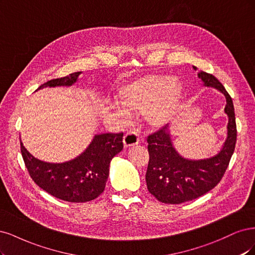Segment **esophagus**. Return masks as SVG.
Wrapping results in <instances>:
<instances>
[{"mask_svg": "<svg viewBox=\"0 0 255 255\" xmlns=\"http://www.w3.org/2000/svg\"><path fill=\"white\" fill-rule=\"evenodd\" d=\"M139 143V134L136 132V131H129L124 136V146L126 147H131L137 145Z\"/></svg>", "mask_w": 255, "mask_h": 255, "instance_id": "obj_1", "label": "esophagus"}]
</instances>
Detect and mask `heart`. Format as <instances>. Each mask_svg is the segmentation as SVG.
I'll return each mask as SVG.
<instances>
[{"label":"heart","instance_id":"heart-1","mask_svg":"<svg viewBox=\"0 0 255 255\" xmlns=\"http://www.w3.org/2000/svg\"><path fill=\"white\" fill-rule=\"evenodd\" d=\"M182 93L183 87L176 79L165 75H146L123 86L119 96L128 109L143 112L150 125L160 127L175 118ZM117 108L122 110L119 106Z\"/></svg>","mask_w":255,"mask_h":255}]
</instances>
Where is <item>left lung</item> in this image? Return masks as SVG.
<instances>
[{
	"label": "left lung",
	"mask_w": 255,
	"mask_h": 255,
	"mask_svg": "<svg viewBox=\"0 0 255 255\" xmlns=\"http://www.w3.org/2000/svg\"><path fill=\"white\" fill-rule=\"evenodd\" d=\"M194 69L197 70L195 67ZM198 77L205 87L215 88L226 96L228 136L216 155L202 160H188L181 157L172 146L166 126L147 136L149 153L146 171L147 188L164 203L180 204L210 192L224 177L235 149L237 130L231 96L212 74L199 71Z\"/></svg>",
	"instance_id": "1"
}]
</instances>
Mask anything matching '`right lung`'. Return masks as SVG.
I'll use <instances>...</instances> for the list:
<instances>
[{
    "label": "right lung",
    "instance_id": "right-lung-1",
    "mask_svg": "<svg viewBox=\"0 0 255 255\" xmlns=\"http://www.w3.org/2000/svg\"><path fill=\"white\" fill-rule=\"evenodd\" d=\"M80 73L48 80L38 90L46 87H70L76 83ZM20 143L28 174L39 187L64 201L87 202L104 192L110 162L123 149V132L95 134L83 153L64 163L40 161L25 149L21 139Z\"/></svg>",
    "mask_w": 255,
    "mask_h": 255
}]
</instances>
